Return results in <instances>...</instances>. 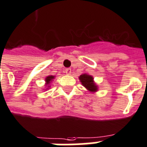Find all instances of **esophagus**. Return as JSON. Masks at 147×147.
Masks as SVG:
<instances>
[{"mask_svg": "<svg viewBox=\"0 0 147 147\" xmlns=\"http://www.w3.org/2000/svg\"><path fill=\"white\" fill-rule=\"evenodd\" d=\"M65 73H66V75H68V76H70L71 74V69H65Z\"/></svg>", "mask_w": 147, "mask_h": 147, "instance_id": "obj_1", "label": "esophagus"}]
</instances>
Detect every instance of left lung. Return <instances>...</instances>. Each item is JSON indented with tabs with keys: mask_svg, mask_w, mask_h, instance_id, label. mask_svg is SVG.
<instances>
[{
	"mask_svg": "<svg viewBox=\"0 0 147 147\" xmlns=\"http://www.w3.org/2000/svg\"><path fill=\"white\" fill-rule=\"evenodd\" d=\"M79 81L82 83V85L88 91V92L94 93L98 91V87L97 84L94 82V78L91 75H88L87 73L82 74L79 77Z\"/></svg>",
	"mask_w": 147,
	"mask_h": 147,
	"instance_id": "obj_1",
	"label": "left lung"
}]
</instances>
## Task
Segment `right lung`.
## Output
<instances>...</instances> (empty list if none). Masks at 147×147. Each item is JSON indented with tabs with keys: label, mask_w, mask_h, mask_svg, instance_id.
Listing matches in <instances>:
<instances>
[{
	"label": "right lung",
	"mask_w": 147,
	"mask_h": 147,
	"mask_svg": "<svg viewBox=\"0 0 147 147\" xmlns=\"http://www.w3.org/2000/svg\"><path fill=\"white\" fill-rule=\"evenodd\" d=\"M55 76H47V77H46V78H45V82H46V83H45V85L47 86V89L45 90H47L49 89V88H50V83L52 82L53 81V79L55 78Z\"/></svg>",
	"instance_id": "add662e5"
}]
</instances>
